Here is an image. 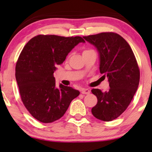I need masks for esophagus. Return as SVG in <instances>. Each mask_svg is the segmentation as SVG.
Instances as JSON below:
<instances>
[{
	"label": "esophagus",
	"mask_w": 152,
	"mask_h": 152,
	"mask_svg": "<svg viewBox=\"0 0 152 152\" xmlns=\"http://www.w3.org/2000/svg\"><path fill=\"white\" fill-rule=\"evenodd\" d=\"M90 93H91V91L89 90L88 88H83L82 90V94L88 95Z\"/></svg>",
	"instance_id": "obj_1"
}]
</instances>
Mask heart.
I'll list each match as a JSON object with an SVG mask.
<instances>
[{
    "label": "heart",
    "instance_id": "heart-1",
    "mask_svg": "<svg viewBox=\"0 0 152 152\" xmlns=\"http://www.w3.org/2000/svg\"><path fill=\"white\" fill-rule=\"evenodd\" d=\"M85 51H87V50H85ZM85 51H84V52H85Z\"/></svg>",
    "mask_w": 152,
    "mask_h": 152
}]
</instances>
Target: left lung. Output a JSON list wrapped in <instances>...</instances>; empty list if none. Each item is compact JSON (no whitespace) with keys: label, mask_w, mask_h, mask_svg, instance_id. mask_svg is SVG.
I'll use <instances>...</instances> for the list:
<instances>
[{"label":"left lung","mask_w":152,"mask_h":152,"mask_svg":"<svg viewBox=\"0 0 152 152\" xmlns=\"http://www.w3.org/2000/svg\"><path fill=\"white\" fill-rule=\"evenodd\" d=\"M83 38L96 48L99 71L108 78L110 87L106 92L91 90L97 98L91 112L97 119L111 121L125 111L138 89L140 70L136 57L125 39L116 33L102 32Z\"/></svg>","instance_id":"left-lung-1"}]
</instances>
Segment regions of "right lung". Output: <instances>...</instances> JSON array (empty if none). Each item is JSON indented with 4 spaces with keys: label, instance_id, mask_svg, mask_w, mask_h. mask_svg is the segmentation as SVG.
Here are the masks:
<instances>
[{
    "label": "right lung",
    "instance_id": "right-lung-1",
    "mask_svg": "<svg viewBox=\"0 0 152 152\" xmlns=\"http://www.w3.org/2000/svg\"><path fill=\"white\" fill-rule=\"evenodd\" d=\"M80 43V37L37 35L27 43L16 65V80L22 102L35 119L43 123L59 120L80 91L60 84L53 73L68 54Z\"/></svg>",
    "mask_w": 152,
    "mask_h": 152
}]
</instances>
